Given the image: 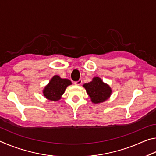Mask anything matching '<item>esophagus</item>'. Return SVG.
I'll list each match as a JSON object with an SVG mask.
<instances>
[{"instance_id":"obj_1","label":"esophagus","mask_w":156,"mask_h":156,"mask_svg":"<svg viewBox=\"0 0 156 156\" xmlns=\"http://www.w3.org/2000/svg\"><path fill=\"white\" fill-rule=\"evenodd\" d=\"M82 83H83V81H82L81 79H80V80H78V81L74 82V84H76V85H80Z\"/></svg>"}]
</instances>
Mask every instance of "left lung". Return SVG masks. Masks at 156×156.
I'll list each match as a JSON object with an SVG mask.
<instances>
[{"mask_svg":"<svg viewBox=\"0 0 156 156\" xmlns=\"http://www.w3.org/2000/svg\"><path fill=\"white\" fill-rule=\"evenodd\" d=\"M83 87L93 103L103 102L110 97L112 90L107 84L103 83L101 78L94 77L91 82L84 84Z\"/></svg>","mask_w":156,"mask_h":156,"instance_id":"8db88e82","label":"left lung"}]
</instances>
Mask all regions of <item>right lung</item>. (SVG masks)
Instances as JSON below:
<instances>
[{"instance_id":"right-lung-1","label":"right lung","mask_w":156,"mask_h":156,"mask_svg":"<svg viewBox=\"0 0 156 156\" xmlns=\"http://www.w3.org/2000/svg\"><path fill=\"white\" fill-rule=\"evenodd\" d=\"M72 84L69 79L61 78L58 76H54L50 80L48 84L44 87L43 91L44 96L52 101H58L61 98L66 88Z\"/></svg>"}]
</instances>
